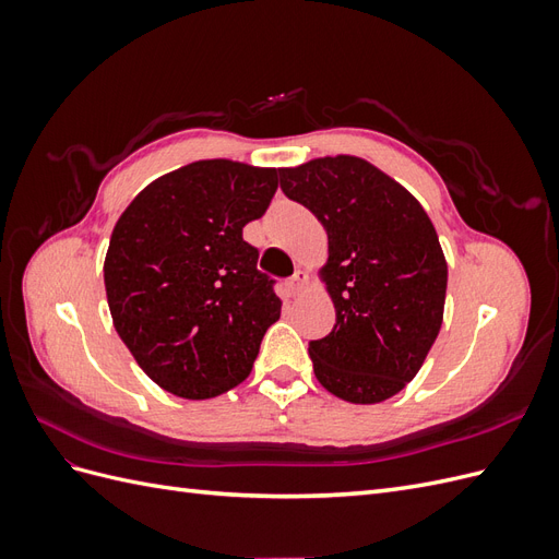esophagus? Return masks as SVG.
<instances>
[{"label": "esophagus", "instance_id": "obj_1", "mask_svg": "<svg viewBox=\"0 0 559 559\" xmlns=\"http://www.w3.org/2000/svg\"><path fill=\"white\" fill-rule=\"evenodd\" d=\"M306 282H308V275L302 273V270H296V273L286 280V289H289L292 296H298L302 292V286H306Z\"/></svg>", "mask_w": 559, "mask_h": 559}]
</instances>
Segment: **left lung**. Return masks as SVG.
Masks as SVG:
<instances>
[{"mask_svg": "<svg viewBox=\"0 0 559 559\" xmlns=\"http://www.w3.org/2000/svg\"><path fill=\"white\" fill-rule=\"evenodd\" d=\"M280 186L329 235L321 273L335 326L310 341L317 380L349 403L392 399L417 376L443 324L448 263L431 218L357 156L282 167Z\"/></svg>", "mask_w": 559, "mask_h": 559, "instance_id": "left-lung-1", "label": "left lung"}]
</instances>
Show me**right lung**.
<instances>
[{
  "label": "right lung",
  "mask_w": 559,
  "mask_h": 559,
  "mask_svg": "<svg viewBox=\"0 0 559 559\" xmlns=\"http://www.w3.org/2000/svg\"><path fill=\"white\" fill-rule=\"evenodd\" d=\"M275 191V167L198 160L151 181L116 222L105 259L114 326L165 392L212 399L251 373L282 300L242 228Z\"/></svg>",
  "instance_id": "obj_1"
}]
</instances>
